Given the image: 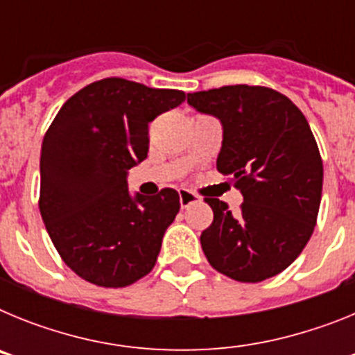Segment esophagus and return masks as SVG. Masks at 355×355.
Listing matches in <instances>:
<instances>
[{
    "mask_svg": "<svg viewBox=\"0 0 355 355\" xmlns=\"http://www.w3.org/2000/svg\"><path fill=\"white\" fill-rule=\"evenodd\" d=\"M199 199V197L196 196V193L188 192V190H184V188H181L180 190V205L181 208H187V206H190L192 202H196V200Z\"/></svg>",
    "mask_w": 355,
    "mask_h": 355,
    "instance_id": "34e87169",
    "label": "esophagus"
}]
</instances>
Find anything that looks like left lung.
Wrapping results in <instances>:
<instances>
[{
	"label": "left lung",
	"instance_id": "obj_1",
	"mask_svg": "<svg viewBox=\"0 0 355 355\" xmlns=\"http://www.w3.org/2000/svg\"><path fill=\"white\" fill-rule=\"evenodd\" d=\"M188 105L220 119L216 171L243 196L240 211L213 197V222L200 245L216 272L261 283L299 258L316 225L324 163L306 117L281 92L229 85L188 94Z\"/></svg>",
	"mask_w": 355,
	"mask_h": 355
}]
</instances>
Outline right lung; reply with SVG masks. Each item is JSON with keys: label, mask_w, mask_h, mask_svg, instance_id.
Returning <instances> with one entry per match:
<instances>
[{"label": "right lung", "mask_w": 355, "mask_h": 355, "mask_svg": "<svg viewBox=\"0 0 355 355\" xmlns=\"http://www.w3.org/2000/svg\"><path fill=\"white\" fill-rule=\"evenodd\" d=\"M184 97L105 78L69 97L44 135L40 215L60 258L85 281L124 288L156 265L180 196L163 188L131 197L126 174L147 158L149 122Z\"/></svg>", "instance_id": "1"}]
</instances>
